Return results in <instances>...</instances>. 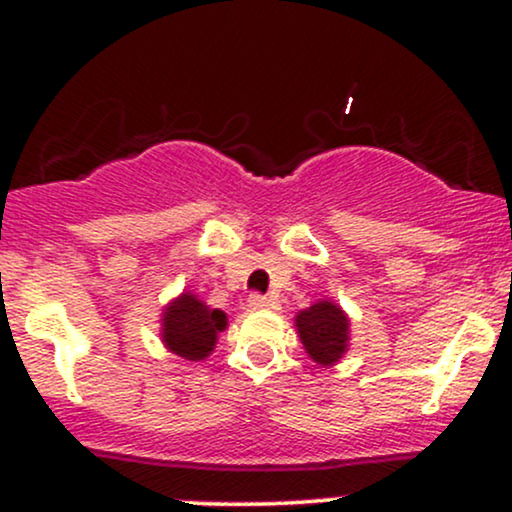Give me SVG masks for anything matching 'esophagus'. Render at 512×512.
Wrapping results in <instances>:
<instances>
[{"instance_id": "esophagus-1", "label": "esophagus", "mask_w": 512, "mask_h": 512, "mask_svg": "<svg viewBox=\"0 0 512 512\" xmlns=\"http://www.w3.org/2000/svg\"><path fill=\"white\" fill-rule=\"evenodd\" d=\"M248 308L250 310H267L269 308V298L260 296V293H252L248 298Z\"/></svg>"}]
</instances>
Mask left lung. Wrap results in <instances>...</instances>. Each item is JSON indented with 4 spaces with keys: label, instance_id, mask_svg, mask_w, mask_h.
I'll return each instance as SVG.
<instances>
[{
    "label": "left lung",
    "instance_id": "8db88e82",
    "mask_svg": "<svg viewBox=\"0 0 512 512\" xmlns=\"http://www.w3.org/2000/svg\"><path fill=\"white\" fill-rule=\"evenodd\" d=\"M293 322H296V332L301 337L305 354L320 368L337 366L349 351L351 320L342 305L330 298H320L310 308L298 310Z\"/></svg>",
    "mask_w": 512,
    "mask_h": 512
}]
</instances>
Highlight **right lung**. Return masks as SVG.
<instances>
[{
	"label": "right lung",
	"instance_id": "obj_1",
	"mask_svg": "<svg viewBox=\"0 0 512 512\" xmlns=\"http://www.w3.org/2000/svg\"><path fill=\"white\" fill-rule=\"evenodd\" d=\"M228 317L219 308H209L192 291H182L161 313V342L170 354L185 361H204L226 330Z\"/></svg>",
	"mask_w": 512,
	"mask_h": 512
}]
</instances>
